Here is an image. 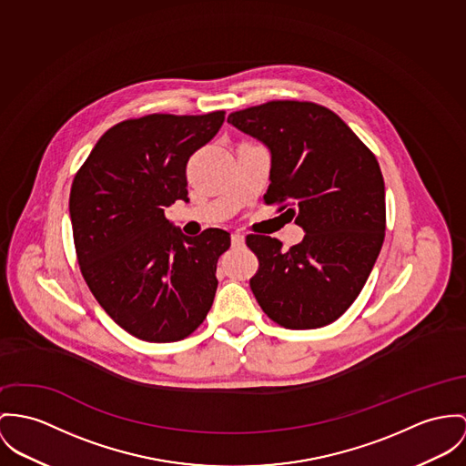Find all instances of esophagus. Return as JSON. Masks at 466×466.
Wrapping results in <instances>:
<instances>
[{
	"mask_svg": "<svg viewBox=\"0 0 466 466\" xmlns=\"http://www.w3.org/2000/svg\"><path fill=\"white\" fill-rule=\"evenodd\" d=\"M232 247L234 248H241V247H245V236H241V234H232Z\"/></svg>",
	"mask_w": 466,
	"mask_h": 466,
	"instance_id": "1",
	"label": "esophagus"
}]
</instances>
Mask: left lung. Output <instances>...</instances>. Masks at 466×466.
<instances>
[{
	"label": "left lung",
	"instance_id": "left-lung-1",
	"mask_svg": "<svg viewBox=\"0 0 466 466\" xmlns=\"http://www.w3.org/2000/svg\"><path fill=\"white\" fill-rule=\"evenodd\" d=\"M269 150L268 204L305 238L290 250L248 236L260 268L250 280L260 309L290 329L339 319L365 286L385 239V182L374 154L328 107L271 101L227 118Z\"/></svg>",
	"mask_w": 466,
	"mask_h": 466
}]
</instances>
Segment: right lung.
Wrapping results in <instances>:
<instances>
[{
	"label": "right lung",
	"mask_w": 466,
	"mask_h": 466,
	"mask_svg": "<svg viewBox=\"0 0 466 466\" xmlns=\"http://www.w3.org/2000/svg\"><path fill=\"white\" fill-rule=\"evenodd\" d=\"M223 120V111L124 120L99 138L72 182L81 273L107 316L147 342L187 337L215 301L216 266L230 234L184 236L165 208L189 202L187 159Z\"/></svg>",
	"instance_id": "right-lung-1"
}]
</instances>
